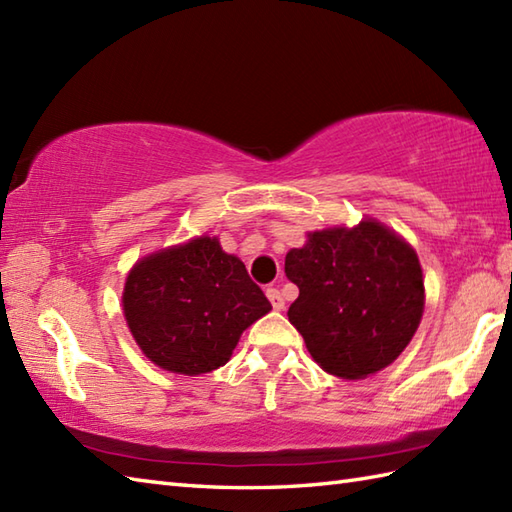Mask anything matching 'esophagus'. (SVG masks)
Listing matches in <instances>:
<instances>
[{
  "instance_id": "1",
  "label": "esophagus",
  "mask_w": 512,
  "mask_h": 512,
  "mask_svg": "<svg viewBox=\"0 0 512 512\" xmlns=\"http://www.w3.org/2000/svg\"><path fill=\"white\" fill-rule=\"evenodd\" d=\"M266 297L270 299V303H273L275 310H284L286 308V301H284V295L277 288H268L266 290Z\"/></svg>"
}]
</instances>
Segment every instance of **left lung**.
I'll list each match as a JSON object with an SVG mask.
<instances>
[{"label":"left lung","mask_w":512,"mask_h":512,"mask_svg":"<svg viewBox=\"0 0 512 512\" xmlns=\"http://www.w3.org/2000/svg\"><path fill=\"white\" fill-rule=\"evenodd\" d=\"M286 277L299 288L288 319L328 374L356 380L380 372L420 325L416 250L376 220L310 233L286 255Z\"/></svg>","instance_id":"left-lung-1"}]
</instances>
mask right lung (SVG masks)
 I'll use <instances>...</instances> for the list:
<instances>
[{"label": "right lung", "instance_id": "1", "mask_svg": "<svg viewBox=\"0 0 512 512\" xmlns=\"http://www.w3.org/2000/svg\"><path fill=\"white\" fill-rule=\"evenodd\" d=\"M123 310L151 363L198 376L226 365L242 332L273 306L246 266L202 235L140 259L127 275Z\"/></svg>", "mask_w": 512, "mask_h": 512}]
</instances>
